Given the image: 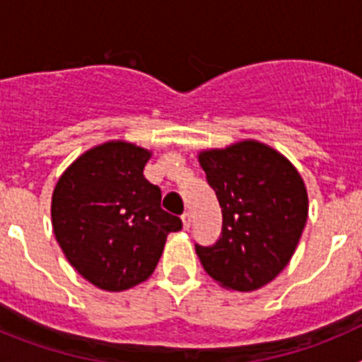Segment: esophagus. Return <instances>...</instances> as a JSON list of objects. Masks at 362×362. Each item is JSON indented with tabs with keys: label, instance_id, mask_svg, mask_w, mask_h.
<instances>
[{
	"label": "esophagus",
	"instance_id": "1",
	"mask_svg": "<svg viewBox=\"0 0 362 362\" xmlns=\"http://www.w3.org/2000/svg\"><path fill=\"white\" fill-rule=\"evenodd\" d=\"M181 219H183V226H185V230L190 228V223H192V216H190V212H185L183 216H181Z\"/></svg>",
	"mask_w": 362,
	"mask_h": 362
}]
</instances>
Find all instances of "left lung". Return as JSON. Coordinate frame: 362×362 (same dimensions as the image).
I'll return each instance as SVG.
<instances>
[{
    "label": "left lung",
    "instance_id": "8db88e82",
    "mask_svg": "<svg viewBox=\"0 0 362 362\" xmlns=\"http://www.w3.org/2000/svg\"><path fill=\"white\" fill-rule=\"evenodd\" d=\"M199 163L223 212L221 238L196 245L214 281L252 292L290 263L308 217V196L288 159L257 141L201 152Z\"/></svg>",
    "mask_w": 362,
    "mask_h": 362
}]
</instances>
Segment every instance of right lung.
I'll use <instances>...</instances> for the list:
<instances>
[{
	"instance_id": "1",
	"label": "right lung",
	"mask_w": 362,
	"mask_h": 362,
	"mask_svg": "<svg viewBox=\"0 0 362 362\" xmlns=\"http://www.w3.org/2000/svg\"><path fill=\"white\" fill-rule=\"evenodd\" d=\"M148 150L110 141L66 168L52 196L63 254L98 288L121 292L152 276L166 235L183 228L161 209V190L143 175Z\"/></svg>"
}]
</instances>
